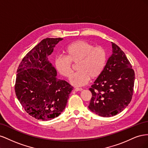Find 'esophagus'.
<instances>
[{
  "label": "esophagus",
  "mask_w": 148,
  "mask_h": 148,
  "mask_svg": "<svg viewBox=\"0 0 148 148\" xmlns=\"http://www.w3.org/2000/svg\"><path fill=\"white\" fill-rule=\"evenodd\" d=\"M74 90L75 91H82V90H83V89L82 88H75Z\"/></svg>",
  "instance_id": "obj_1"
}]
</instances>
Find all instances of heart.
I'll list each match as a JSON object with an SVG mask.
<instances>
[{
	"mask_svg": "<svg viewBox=\"0 0 148 148\" xmlns=\"http://www.w3.org/2000/svg\"><path fill=\"white\" fill-rule=\"evenodd\" d=\"M65 56L55 58L56 69L63 77L70 78L73 72V64H77L78 72L70 79L74 86H81L91 79L99 77L104 70L107 60L104 47L96 46L85 41H77L70 44L65 49Z\"/></svg>",
	"mask_w": 148,
	"mask_h": 148,
	"instance_id": "heart-1",
	"label": "heart"
}]
</instances>
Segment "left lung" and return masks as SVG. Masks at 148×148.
<instances>
[{"label":"left lung","mask_w":148,"mask_h":148,"mask_svg":"<svg viewBox=\"0 0 148 148\" xmlns=\"http://www.w3.org/2000/svg\"><path fill=\"white\" fill-rule=\"evenodd\" d=\"M112 46V55L89 88L92 97L89 109L104 117L117 115L128 106L135 82V71L125 53L115 43Z\"/></svg>","instance_id":"8db88e82"}]
</instances>
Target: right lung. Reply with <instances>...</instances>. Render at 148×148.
I'll return each mask as SVG.
<instances>
[{"label": "right lung", "mask_w": 148, "mask_h": 148, "mask_svg": "<svg viewBox=\"0 0 148 148\" xmlns=\"http://www.w3.org/2000/svg\"><path fill=\"white\" fill-rule=\"evenodd\" d=\"M63 38H46L26 53L17 69L15 91L25 110L42 121L58 117L64 110L73 87L57 79L48 60Z\"/></svg>", "instance_id": "add662e5"}]
</instances>
